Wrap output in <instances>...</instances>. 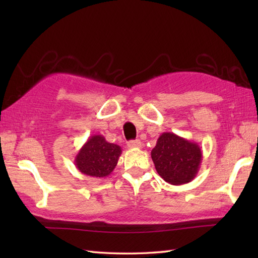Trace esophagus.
Listing matches in <instances>:
<instances>
[{
	"mask_svg": "<svg viewBox=\"0 0 258 258\" xmlns=\"http://www.w3.org/2000/svg\"><path fill=\"white\" fill-rule=\"evenodd\" d=\"M127 146L130 147V149H140V147L142 146V143H141L140 140H135V141L128 142Z\"/></svg>",
	"mask_w": 258,
	"mask_h": 258,
	"instance_id": "34e87169",
	"label": "esophagus"
}]
</instances>
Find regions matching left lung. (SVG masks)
I'll return each instance as SVG.
<instances>
[{"instance_id": "obj_1", "label": "left lung", "mask_w": 258, "mask_h": 258, "mask_svg": "<svg viewBox=\"0 0 258 258\" xmlns=\"http://www.w3.org/2000/svg\"><path fill=\"white\" fill-rule=\"evenodd\" d=\"M158 175L172 185H183L193 180L200 171L203 153L201 146L184 138L164 132L151 152Z\"/></svg>"}]
</instances>
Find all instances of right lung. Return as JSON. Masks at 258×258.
Masks as SVG:
<instances>
[{"label":"right lung","instance_id":"obj_1","mask_svg":"<svg viewBox=\"0 0 258 258\" xmlns=\"http://www.w3.org/2000/svg\"><path fill=\"white\" fill-rule=\"evenodd\" d=\"M120 154V146L109 143L103 135H92L76 154L74 164L82 174L102 178L114 171Z\"/></svg>","mask_w":258,"mask_h":258}]
</instances>
